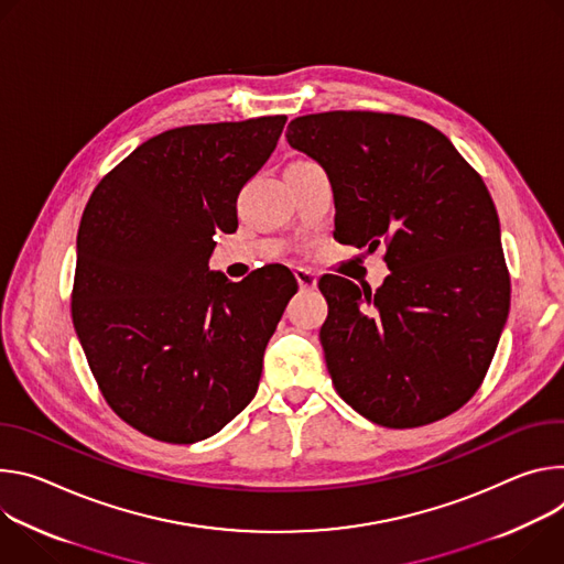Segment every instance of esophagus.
<instances>
[{
  "label": "esophagus",
  "mask_w": 564,
  "mask_h": 564,
  "mask_svg": "<svg viewBox=\"0 0 564 564\" xmlns=\"http://www.w3.org/2000/svg\"><path fill=\"white\" fill-rule=\"evenodd\" d=\"M295 280H297L302 291H311V289H316V284H318L316 275L311 273V271H306V269H295Z\"/></svg>",
  "instance_id": "obj_1"
}]
</instances>
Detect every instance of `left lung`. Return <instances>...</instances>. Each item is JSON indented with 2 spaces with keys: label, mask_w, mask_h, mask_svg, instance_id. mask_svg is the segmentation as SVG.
I'll list each match as a JSON object with an SVG mask.
<instances>
[{
  "label": "left lung",
  "mask_w": 564,
  "mask_h": 564,
  "mask_svg": "<svg viewBox=\"0 0 564 564\" xmlns=\"http://www.w3.org/2000/svg\"><path fill=\"white\" fill-rule=\"evenodd\" d=\"M286 141L329 176L334 237L369 253L386 243L390 275L373 293L340 275L318 282L336 392L386 427L457 412L486 377L511 302L481 176L440 130L399 113H308Z\"/></svg>",
  "instance_id": "8db88e82"
}]
</instances>
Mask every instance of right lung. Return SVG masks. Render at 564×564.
Masks as SVG:
<instances>
[{"label":"right lung","instance_id":"right-lung-1","mask_svg":"<svg viewBox=\"0 0 564 564\" xmlns=\"http://www.w3.org/2000/svg\"><path fill=\"white\" fill-rule=\"evenodd\" d=\"M284 122L167 130L122 159L87 202L74 327L109 408L152 440H208L258 392L297 282L280 264L230 282L208 260L215 232L237 230V197Z\"/></svg>","mask_w":564,"mask_h":564}]
</instances>
